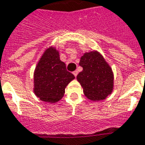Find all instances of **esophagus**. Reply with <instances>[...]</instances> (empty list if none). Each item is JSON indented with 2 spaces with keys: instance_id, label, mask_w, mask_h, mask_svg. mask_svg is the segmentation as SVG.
<instances>
[{
  "instance_id": "esophagus-1",
  "label": "esophagus",
  "mask_w": 145,
  "mask_h": 145,
  "mask_svg": "<svg viewBox=\"0 0 145 145\" xmlns=\"http://www.w3.org/2000/svg\"><path fill=\"white\" fill-rule=\"evenodd\" d=\"M78 71H74L73 72V74H74V76L76 77L77 74H78Z\"/></svg>"
}]
</instances>
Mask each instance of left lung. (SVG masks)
<instances>
[{
	"label": "left lung",
	"instance_id": "obj_1",
	"mask_svg": "<svg viewBox=\"0 0 145 145\" xmlns=\"http://www.w3.org/2000/svg\"><path fill=\"white\" fill-rule=\"evenodd\" d=\"M79 65L83 70L77 75V80L83 88L86 97L92 101H101L112 93L113 71L98 52L85 53L81 57Z\"/></svg>",
	"mask_w": 145,
	"mask_h": 145
}]
</instances>
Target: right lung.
<instances>
[{
  "mask_svg": "<svg viewBox=\"0 0 145 145\" xmlns=\"http://www.w3.org/2000/svg\"><path fill=\"white\" fill-rule=\"evenodd\" d=\"M74 78L67 71L56 48L47 49L34 73V92L41 101L55 103L63 97L65 88Z\"/></svg>",
  "mask_w": 145,
  "mask_h": 145,
  "instance_id": "obj_1",
  "label": "right lung"
}]
</instances>
